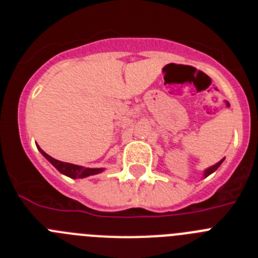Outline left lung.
Here are the masks:
<instances>
[{
  "instance_id": "8db88e82",
  "label": "left lung",
  "mask_w": 258,
  "mask_h": 258,
  "mask_svg": "<svg viewBox=\"0 0 258 258\" xmlns=\"http://www.w3.org/2000/svg\"><path fill=\"white\" fill-rule=\"evenodd\" d=\"M222 163H223V159H222V160L218 161L217 164H214V165H212V166H209V168H207V169L204 170V174H203V175H204V178H207L208 175H211L212 173L216 172V170H217L218 168H220V165H221V164H222Z\"/></svg>"
}]
</instances>
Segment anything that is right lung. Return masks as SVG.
<instances>
[{
    "instance_id": "right-lung-1",
    "label": "right lung",
    "mask_w": 258,
    "mask_h": 258,
    "mask_svg": "<svg viewBox=\"0 0 258 258\" xmlns=\"http://www.w3.org/2000/svg\"><path fill=\"white\" fill-rule=\"evenodd\" d=\"M37 149L38 151L42 154V156H44L47 161H50V163L52 164L54 168H56L61 174L67 175L70 178H86L89 175L99 174V173H102L104 170V168H85V166L75 165V164L64 163V161H59L56 160V159H54V157L50 156V155H47L46 152L42 151V150L40 149V146H37Z\"/></svg>"
}]
</instances>
